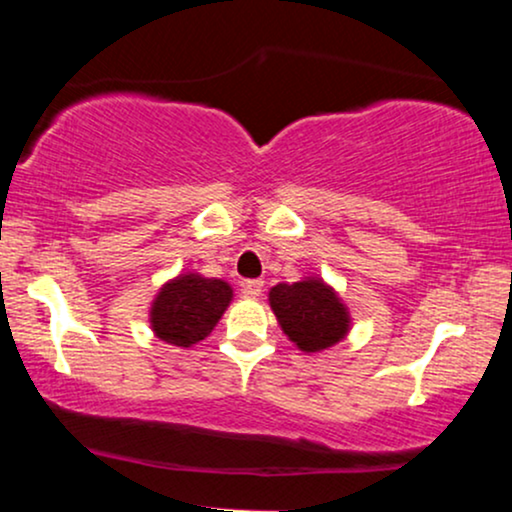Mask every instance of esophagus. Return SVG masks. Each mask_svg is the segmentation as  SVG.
Returning <instances> with one entry per match:
<instances>
[{
	"mask_svg": "<svg viewBox=\"0 0 512 512\" xmlns=\"http://www.w3.org/2000/svg\"><path fill=\"white\" fill-rule=\"evenodd\" d=\"M262 289H264V281L250 279V281H245V284H243V296L245 298H257L262 293Z\"/></svg>",
	"mask_w": 512,
	"mask_h": 512,
	"instance_id": "esophagus-1",
	"label": "esophagus"
}]
</instances>
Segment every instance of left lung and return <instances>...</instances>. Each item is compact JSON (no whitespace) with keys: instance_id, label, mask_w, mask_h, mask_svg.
Returning a JSON list of instances; mask_svg holds the SVG:
<instances>
[{"instance_id":"obj_1","label":"left lung","mask_w":512,"mask_h":512,"mask_svg":"<svg viewBox=\"0 0 512 512\" xmlns=\"http://www.w3.org/2000/svg\"><path fill=\"white\" fill-rule=\"evenodd\" d=\"M269 305L286 337L305 354L330 349L349 332V310L322 279L276 284Z\"/></svg>"}]
</instances>
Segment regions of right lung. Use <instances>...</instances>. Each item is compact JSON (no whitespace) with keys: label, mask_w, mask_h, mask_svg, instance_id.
Here are the masks:
<instances>
[{"label":"right lung","mask_w":512,"mask_h":512,"mask_svg":"<svg viewBox=\"0 0 512 512\" xmlns=\"http://www.w3.org/2000/svg\"><path fill=\"white\" fill-rule=\"evenodd\" d=\"M233 298V289L221 279L202 274H180L163 284L151 303V330L173 346H192L209 337L223 310Z\"/></svg>","instance_id":"right-lung-1"}]
</instances>
